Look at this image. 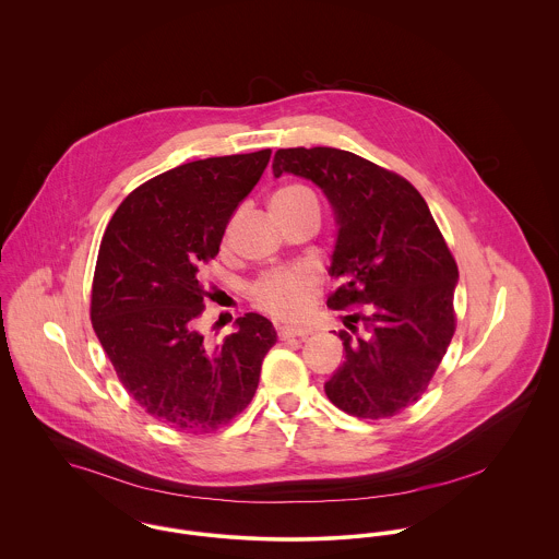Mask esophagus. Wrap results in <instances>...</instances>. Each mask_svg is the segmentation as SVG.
<instances>
[{"label": "esophagus", "instance_id": "1", "mask_svg": "<svg viewBox=\"0 0 559 559\" xmlns=\"http://www.w3.org/2000/svg\"><path fill=\"white\" fill-rule=\"evenodd\" d=\"M277 335L282 337V340H288V337H308L310 335V329H306V326H293V324H282V326H277Z\"/></svg>", "mask_w": 559, "mask_h": 559}]
</instances>
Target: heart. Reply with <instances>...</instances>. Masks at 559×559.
I'll return each mask as SVG.
<instances>
[{"instance_id":"b5f03b06","label":"heart","mask_w":559,"mask_h":559,"mask_svg":"<svg viewBox=\"0 0 559 559\" xmlns=\"http://www.w3.org/2000/svg\"><path fill=\"white\" fill-rule=\"evenodd\" d=\"M306 204H317V198L310 189L301 185H288L282 187L273 200L271 206L275 213L295 211ZM314 284V275L306 269H282L266 273L253 284V299L260 308L266 312L280 317V319H293L304 310L306 293Z\"/></svg>"}]
</instances>
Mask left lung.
<instances>
[{"instance_id":"8db88e82","label":"left lung","mask_w":559,"mask_h":559,"mask_svg":"<svg viewBox=\"0 0 559 559\" xmlns=\"http://www.w3.org/2000/svg\"><path fill=\"white\" fill-rule=\"evenodd\" d=\"M312 180L337 226L331 310L364 306L342 331L344 364L324 383L337 408L392 417L428 388L454 335L459 266L419 191L399 174L337 148H284L273 176Z\"/></svg>"}]
</instances>
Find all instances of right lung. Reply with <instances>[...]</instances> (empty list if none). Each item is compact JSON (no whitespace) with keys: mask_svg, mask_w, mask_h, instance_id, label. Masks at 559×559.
<instances>
[{"mask_svg":"<svg viewBox=\"0 0 559 559\" xmlns=\"http://www.w3.org/2000/svg\"><path fill=\"white\" fill-rule=\"evenodd\" d=\"M271 151L182 163L138 187L114 213L98 249L92 326L133 400L160 424L211 432L251 402L277 342L249 312L211 346L198 329L200 266L251 193Z\"/></svg>","mask_w":559,"mask_h":559,"instance_id":"right-lung-1","label":"right lung"}]
</instances>
